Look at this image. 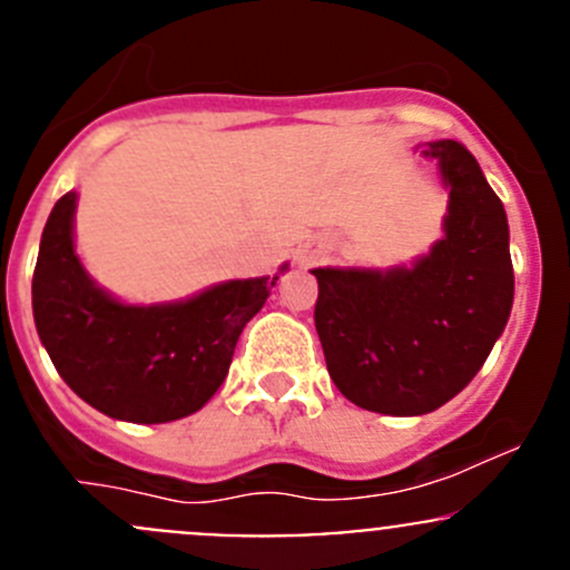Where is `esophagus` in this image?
I'll return each instance as SVG.
<instances>
[{
    "mask_svg": "<svg viewBox=\"0 0 570 570\" xmlns=\"http://www.w3.org/2000/svg\"><path fill=\"white\" fill-rule=\"evenodd\" d=\"M320 256H325V245H322V243H314V245H306V248L301 250V256H297V262L306 264V267H308V264L317 262Z\"/></svg>",
    "mask_w": 570,
    "mask_h": 570,
    "instance_id": "1",
    "label": "esophagus"
}]
</instances>
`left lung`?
<instances>
[{"mask_svg": "<svg viewBox=\"0 0 570 570\" xmlns=\"http://www.w3.org/2000/svg\"><path fill=\"white\" fill-rule=\"evenodd\" d=\"M450 187L446 237L411 269L317 267L314 306L336 389L358 407L422 416L469 386L513 306L504 206L455 140L430 142Z\"/></svg>", "mask_w": 570, "mask_h": 570, "instance_id": "1", "label": "left lung"}]
</instances>
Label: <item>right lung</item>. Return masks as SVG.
<instances>
[{
  "mask_svg": "<svg viewBox=\"0 0 570 570\" xmlns=\"http://www.w3.org/2000/svg\"><path fill=\"white\" fill-rule=\"evenodd\" d=\"M66 193L40 237L32 312L51 364L96 411L137 424L189 416L226 381L239 333L269 297L273 278L228 281L170 306H124L105 295L73 253Z\"/></svg>",
  "mask_w": 570,
  "mask_h": 570,
  "instance_id": "obj_1",
  "label": "right lung"
}]
</instances>
